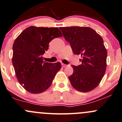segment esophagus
Returning <instances> with one entry per match:
<instances>
[{
    "label": "esophagus",
    "instance_id": "obj_1",
    "mask_svg": "<svg viewBox=\"0 0 122 122\" xmlns=\"http://www.w3.org/2000/svg\"><path fill=\"white\" fill-rule=\"evenodd\" d=\"M61 66H62L63 67H66V66H67V65H65V64L64 63H61Z\"/></svg>",
    "mask_w": 122,
    "mask_h": 122
}]
</instances>
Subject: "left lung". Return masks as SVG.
Segmentation results:
<instances>
[{"label": "left lung", "instance_id": "obj_1", "mask_svg": "<svg viewBox=\"0 0 122 122\" xmlns=\"http://www.w3.org/2000/svg\"><path fill=\"white\" fill-rule=\"evenodd\" d=\"M65 40L75 55H80L81 65H72L73 73L69 76L70 83L81 92L96 88L105 73L107 51L101 36L89 27H60Z\"/></svg>", "mask_w": 122, "mask_h": 122}]
</instances>
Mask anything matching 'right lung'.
I'll use <instances>...</instances> for the list:
<instances>
[{
  "mask_svg": "<svg viewBox=\"0 0 122 122\" xmlns=\"http://www.w3.org/2000/svg\"><path fill=\"white\" fill-rule=\"evenodd\" d=\"M61 36L58 27L30 26L15 41L12 63L19 82L27 92L40 93L52 85L61 63L44 61L42 55L50 42Z\"/></svg>",
  "mask_w": 122,
  "mask_h": 122,
  "instance_id": "add662e5",
  "label": "right lung"
}]
</instances>
